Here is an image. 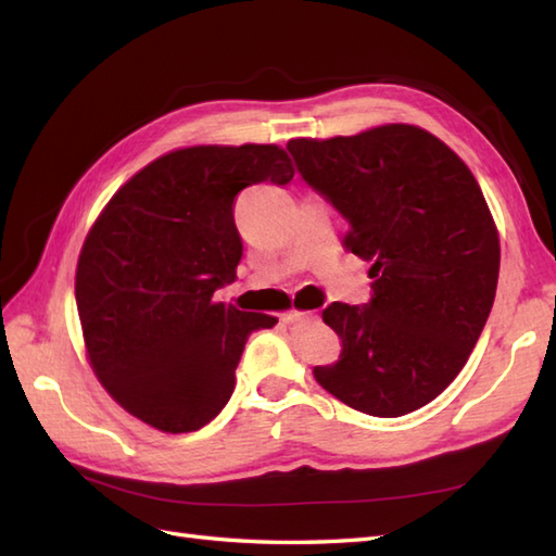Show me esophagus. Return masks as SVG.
I'll return each instance as SVG.
<instances>
[{
    "instance_id": "obj_1",
    "label": "esophagus",
    "mask_w": 556,
    "mask_h": 556,
    "mask_svg": "<svg viewBox=\"0 0 556 556\" xmlns=\"http://www.w3.org/2000/svg\"><path fill=\"white\" fill-rule=\"evenodd\" d=\"M305 320H313V313H301V311H287V313H281V323H287V325L305 323Z\"/></svg>"
}]
</instances>
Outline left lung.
<instances>
[{
  "instance_id": "1",
  "label": "left lung",
  "mask_w": 556,
  "mask_h": 556,
  "mask_svg": "<svg viewBox=\"0 0 556 556\" xmlns=\"http://www.w3.org/2000/svg\"><path fill=\"white\" fill-rule=\"evenodd\" d=\"M313 191L349 222L344 245L370 260L372 296L334 301L341 337L315 380L346 406L399 418L430 404L464 368L500 279V236L476 176L440 138L408 124L287 143Z\"/></svg>"
}]
</instances>
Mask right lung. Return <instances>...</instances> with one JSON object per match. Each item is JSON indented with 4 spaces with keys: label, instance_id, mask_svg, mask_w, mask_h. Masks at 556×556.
<instances>
[{
    "label": "right lung",
    "instance_id": "add662e5",
    "mask_svg": "<svg viewBox=\"0 0 556 556\" xmlns=\"http://www.w3.org/2000/svg\"><path fill=\"white\" fill-rule=\"evenodd\" d=\"M277 146H195L150 162L92 224L76 267L88 358L110 396L162 432H193L227 406L248 337L277 317L217 303L243 243L233 200L287 186Z\"/></svg>",
    "mask_w": 556,
    "mask_h": 556
}]
</instances>
